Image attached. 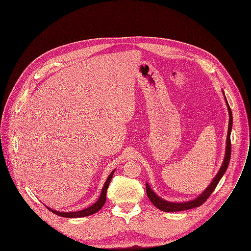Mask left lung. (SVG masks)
<instances>
[{
  "label": "left lung",
  "instance_id": "left-lung-1",
  "mask_svg": "<svg viewBox=\"0 0 251 251\" xmlns=\"http://www.w3.org/2000/svg\"><path fill=\"white\" fill-rule=\"evenodd\" d=\"M223 94L225 97V101L227 107V111H228V127H227V134H226V151H225V157H224V161L222 163V166L219 170V172L217 173V175L215 176V177L213 178V180L210 182V184L207 186V188L201 192V194H199L196 198L186 201V202H171V201H167L163 198H161L160 196H158L149 186V184L146 182V193L148 198L150 199V201L154 204V206H156L158 209L165 211V212H177V211H183V210H188V209H192L195 207H199L200 205H202L207 199L208 197L212 194V192L214 191V189L216 188L218 182L220 181V179L222 178V176H224V174L226 173L228 163H229V159H230V153H231V145H230V132H231V127H232V114H231V110L228 106V103L226 101V98L225 96L224 90H223Z\"/></svg>",
  "mask_w": 251,
  "mask_h": 251
}]
</instances>
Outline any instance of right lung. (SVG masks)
<instances>
[{"label": "right lung", "mask_w": 251, "mask_h": 251, "mask_svg": "<svg viewBox=\"0 0 251 251\" xmlns=\"http://www.w3.org/2000/svg\"><path fill=\"white\" fill-rule=\"evenodd\" d=\"M114 173H115V170L109 175L108 178L106 179L105 183H104V186L102 188V191H101V194L98 198V200L92 204L91 206L83 209V210H80V211H76V212H60V211H57V210H54L50 207H47L51 212H53L54 214L58 215V216H61V217H65V218H80V217H86V216H89V215H92L96 212H98L105 204L106 202V194H107V189H108V186H109V183L114 176Z\"/></svg>", "instance_id": "add662e5"}]
</instances>
